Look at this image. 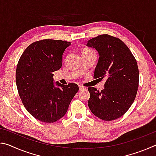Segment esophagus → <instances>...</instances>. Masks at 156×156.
I'll return each instance as SVG.
<instances>
[{"mask_svg":"<svg viewBox=\"0 0 156 156\" xmlns=\"http://www.w3.org/2000/svg\"><path fill=\"white\" fill-rule=\"evenodd\" d=\"M84 89H86V88L84 87L79 86V90H80V91H83V90H84Z\"/></svg>","mask_w":156,"mask_h":156,"instance_id":"esophagus-1","label":"esophagus"}]
</instances>
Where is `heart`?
Here are the masks:
<instances>
[{"instance_id": "1", "label": "heart", "mask_w": 156, "mask_h": 156, "mask_svg": "<svg viewBox=\"0 0 156 156\" xmlns=\"http://www.w3.org/2000/svg\"><path fill=\"white\" fill-rule=\"evenodd\" d=\"M91 51H93V50H91L90 49L85 48V49H84L83 50V53H87V52H91Z\"/></svg>"}]
</instances>
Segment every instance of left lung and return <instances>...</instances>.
I'll use <instances>...</instances> for the list:
<instances>
[{"instance_id":"left-lung-1","label":"left lung","mask_w":156,"mask_h":156,"mask_svg":"<svg viewBox=\"0 0 156 156\" xmlns=\"http://www.w3.org/2000/svg\"><path fill=\"white\" fill-rule=\"evenodd\" d=\"M87 45L99 54L94 78L106 79L101 91L95 87L88 88V106L100 119H118L127 112L136 98L139 83L136 60L120 39L108 34L90 39Z\"/></svg>"}]
</instances>
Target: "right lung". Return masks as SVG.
Returning a JSON list of instances; mask_svg holds the SVG:
<instances>
[{
  "instance_id": "obj_1",
  "label": "right lung",
  "mask_w": 156,
  "mask_h": 156,
  "mask_svg": "<svg viewBox=\"0 0 156 156\" xmlns=\"http://www.w3.org/2000/svg\"><path fill=\"white\" fill-rule=\"evenodd\" d=\"M70 42L44 39L29 45L18 60L16 83L23 105L36 119L51 123L65 115L79 90L75 83H54L53 72L62 67Z\"/></svg>"
}]
</instances>
